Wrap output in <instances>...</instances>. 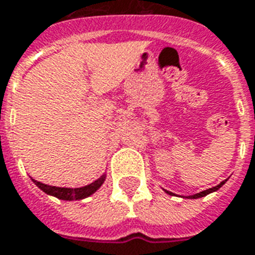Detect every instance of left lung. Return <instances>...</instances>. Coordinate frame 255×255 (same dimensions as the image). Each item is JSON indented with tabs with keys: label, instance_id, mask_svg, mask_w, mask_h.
<instances>
[{
	"label": "left lung",
	"instance_id": "obj_1",
	"mask_svg": "<svg viewBox=\"0 0 255 255\" xmlns=\"http://www.w3.org/2000/svg\"><path fill=\"white\" fill-rule=\"evenodd\" d=\"M226 182V181H222V182L220 183V185H217V186H214V187H212V189H208V190H203V191H201V193H197V194H194V195H189V197H187V198H201V197H205V195H208V194H210V193H213V191H217L218 190V189H220L221 186H222V185H224V183ZM167 193V194H170V195H174L173 194V193H170V191H167V190H165Z\"/></svg>",
	"mask_w": 255,
	"mask_h": 255
}]
</instances>
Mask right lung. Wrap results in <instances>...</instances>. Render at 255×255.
Listing matches in <instances>:
<instances>
[{"label":"right lung","instance_id":"add662e5","mask_svg":"<svg viewBox=\"0 0 255 255\" xmlns=\"http://www.w3.org/2000/svg\"><path fill=\"white\" fill-rule=\"evenodd\" d=\"M106 175H101L100 178L92 182L90 185H86V186L77 187V189H72V187H57V186H50V185H45L42 182H38L33 179V182L37 185V186L41 189L42 191H45L46 194L53 195V197H57L58 199H64V201H74V199H84L89 195H92L93 193H96L98 189L101 187V185L105 181Z\"/></svg>","mask_w":255,"mask_h":255}]
</instances>
